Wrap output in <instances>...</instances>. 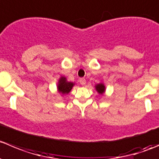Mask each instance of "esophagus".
Returning <instances> with one entry per match:
<instances>
[{
  "instance_id": "esophagus-1",
  "label": "esophagus",
  "mask_w": 159,
  "mask_h": 159,
  "mask_svg": "<svg viewBox=\"0 0 159 159\" xmlns=\"http://www.w3.org/2000/svg\"><path fill=\"white\" fill-rule=\"evenodd\" d=\"M80 83L81 85H85V84H86V80L84 78L80 79Z\"/></svg>"
}]
</instances>
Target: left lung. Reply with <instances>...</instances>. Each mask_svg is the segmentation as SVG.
Segmentation results:
<instances>
[{"instance_id": "1", "label": "left lung", "mask_w": 159, "mask_h": 159, "mask_svg": "<svg viewBox=\"0 0 159 159\" xmlns=\"http://www.w3.org/2000/svg\"><path fill=\"white\" fill-rule=\"evenodd\" d=\"M95 89L99 94H103L105 92V86L104 85L103 83H100V84H97L95 86Z\"/></svg>"}]
</instances>
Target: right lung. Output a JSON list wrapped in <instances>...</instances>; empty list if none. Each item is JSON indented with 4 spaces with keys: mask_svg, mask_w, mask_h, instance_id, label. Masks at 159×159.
<instances>
[{
    "mask_svg": "<svg viewBox=\"0 0 159 159\" xmlns=\"http://www.w3.org/2000/svg\"><path fill=\"white\" fill-rule=\"evenodd\" d=\"M74 85H75L74 83L69 82V81H67L66 77L61 76L59 80H58V86H57L58 92L60 94H68L71 91Z\"/></svg>",
    "mask_w": 159,
    "mask_h": 159,
    "instance_id": "right-lung-1",
    "label": "right lung"
}]
</instances>
